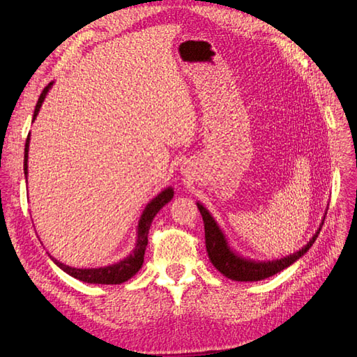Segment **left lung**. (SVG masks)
I'll return each instance as SVG.
<instances>
[{
    "label": "left lung",
    "mask_w": 357,
    "mask_h": 357,
    "mask_svg": "<svg viewBox=\"0 0 357 357\" xmlns=\"http://www.w3.org/2000/svg\"><path fill=\"white\" fill-rule=\"evenodd\" d=\"M197 205L204 220L205 247H207L208 259L218 271H220L225 277L235 280V282H259V280L273 277L274 274L283 271V269L296 262L299 257H302L310 250V247L314 244L316 238L320 234L323 220H325V219L321 220L316 234L312 235L311 240L304 247L299 248L298 252L282 259H275V261L262 262V261H253V259H245L241 255L234 252L228 243V238H226V235L220 229L218 222L214 220L210 211L199 202H197Z\"/></svg>",
    "instance_id": "1"
}]
</instances>
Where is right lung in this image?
<instances>
[{
  "instance_id": "add662e5",
  "label": "right lung",
  "mask_w": 357,
  "mask_h": 357,
  "mask_svg": "<svg viewBox=\"0 0 357 357\" xmlns=\"http://www.w3.org/2000/svg\"><path fill=\"white\" fill-rule=\"evenodd\" d=\"M53 82H50L45 89H43L40 98L37 101L36 110H34V116H32V122L36 121V117L41 109V104L45 102V98L47 92L52 89ZM31 135V134H29ZM29 135L26 138L25 143V156H24V172H25V178L28 177V152H29ZM28 183V180H26ZM172 197H174V189L171 186L162 190L158 197H155L152 201H150L146 208L142 214V218L138 220V226H137V241H135V247L134 250L129 253L126 257H123L122 261H119L116 264L107 265V266H100V268H74V266H68L66 264L59 262L58 259H55L53 256H50V259L55 262L63 273H67L68 275L80 280V282L84 283H91V284H121L128 282L129 278L134 277L139 268H142L143 262H144V252L147 247V235H149V229L150 225H152L155 215L158 214V211L164 207L165 204H168Z\"/></svg>"
}]
</instances>
